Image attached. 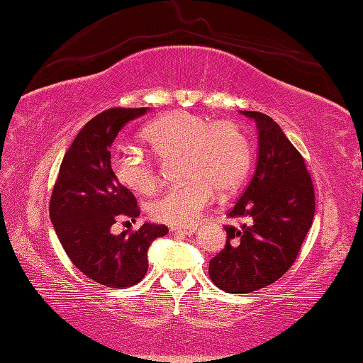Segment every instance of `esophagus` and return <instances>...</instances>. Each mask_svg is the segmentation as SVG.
Masks as SVG:
<instances>
[{
    "mask_svg": "<svg viewBox=\"0 0 363 363\" xmlns=\"http://www.w3.org/2000/svg\"><path fill=\"white\" fill-rule=\"evenodd\" d=\"M170 231L188 236V234H193L196 231V226H170Z\"/></svg>",
    "mask_w": 363,
    "mask_h": 363,
    "instance_id": "obj_1",
    "label": "esophagus"
}]
</instances>
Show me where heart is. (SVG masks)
Returning <instances> with one entry per match:
<instances>
[{"label":"heart","mask_w":363,"mask_h":363,"mask_svg":"<svg viewBox=\"0 0 363 363\" xmlns=\"http://www.w3.org/2000/svg\"><path fill=\"white\" fill-rule=\"evenodd\" d=\"M143 142L159 159L180 156L185 183L172 186L151 204L152 218L169 225H191L217 189L228 194L245 180L250 167V143L234 121H212L198 113L178 110L157 118L142 133ZM116 180L138 194L159 185L155 164L137 151H119L111 159Z\"/></svg>","instance_id":"obj_1"}]
</instances>
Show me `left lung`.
<instances>
[{
  "instance_id": "obj_1",
  "label": "left lung",
  "mask_w": 363,
  "mask_h": 363,
  "mask_svg": "<svg viewBox=\"0 0 363 363\" xmlns=\"http://www.w3.org/2000/svg\"><path fill=\"white\" fill-rule=\"evenodd\" d=\"M258 127L253 178L228 217L250 225H226L225 249L208 263L212 282L226 294H250L274 284L300 253L315 212L314 185L300 155L274 119L242 111Z\"/></svg>"
}]
</instances>
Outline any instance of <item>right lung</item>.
I'll use <instances>...</instances> for the list:
<instances>
[{"mask_svg":"<svg viewBox=\"0 0 363 363\" xmlns=\"http://www.w3.org/2000/svg\"><path fill=\"white\" fill-rule=\"evenodd\" d=\"M148 108H110L82 127L63 156L49 215L63 250L82 274L110 289L138 284L148 271V249L167 226L145 223L111 234L119 220L135 221L137 199L111 170V143L125 123Z\"/></svg>","mask_w":363,"mask_h":363,"instance_id":"1","label":"right lung"}]
</instances>
